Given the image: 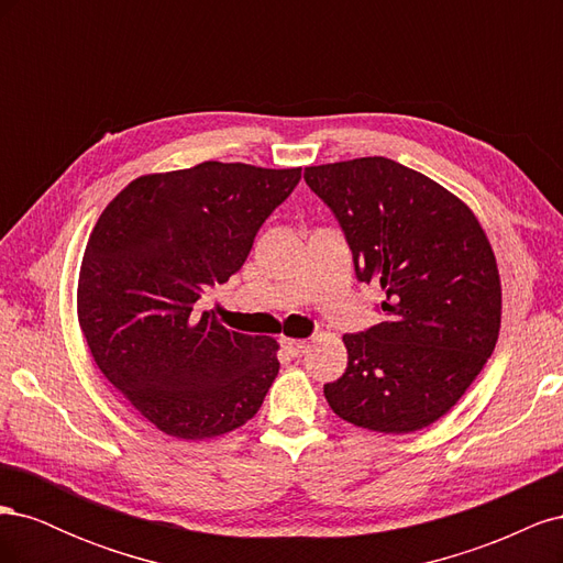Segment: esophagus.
I'll list each match as a JSON object with an SVG mask.
<instances>
[{"label":"esophagus","mask_w":563,"mask_h":563,"mask_svg":"<svg viewBox=\"0 0 563 563\" xmlns=\"http://www.w3.org/2000/svg\"><path fill=\"white\" fill-rule=\"evenodd\" d=\"M282 347L291 354L300 356L305 350H308V340H296V338H282Z\"/></svg>","instance_id":"34e87169"}]
</instances>
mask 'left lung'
<instances>
[{
    "mask_svg": "<svg viewBox=\"0 0 563 563\" xmlns=\"http://www.w3.org/2000/svg\"><path fill=\"white\" fill-rule=\"evenodd\" d=\"M378 284L383 321L347 333L343 378L323 385L338 418L408 434L446 416L496 350L503 286L488 236L444 185L387 157L305 166Z\"/></svg>",
    "mask_w": 563,
    "mask_h": 563,
    "instance_id": "left-lung-1",
    "label": "left lung"
}]
</instances>
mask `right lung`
<instances>
[{"mask_svg": "<svg viewBox=\"0 0 563 563\" xmlns=\"http://www.w3.org/2000/svg\"><path fill=\"white\" fill-rule=\"evenodd\" d=\"M296 168L201 162L145 174L89 236L77 319L100 373L168 437L201 441L251 420L279 373V343L225 329L197 300L246 261Z\"/></svg>", "mask_w": 563, "mask_h": 563, "instance_id": "1", "label": "right lung"}]
</instances>
